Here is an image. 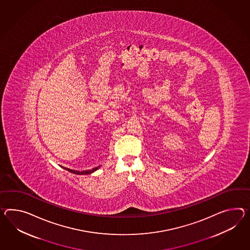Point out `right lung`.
Returning a JSON list of instances; mask_svg holds the SVG:
<instances>
[{"instance_id":"1","label":"right lung","mask_w":250,"mask_h":250,"mask_svg":"<svg viewBox=\"0 0 250 250\" xmlns=\"http://www.w3.org/2000/svg\"><path fill=\"white\" fill-rule=\"evenodd\" d=\"M65 170H68V171H70V172H72V173H75V174H89V173H92V172H94L95 170H98V168H94V169H92V170H83V171H80V170H70V169H67V168H65V167H63Z\"/></svg>"}]
</instances>
